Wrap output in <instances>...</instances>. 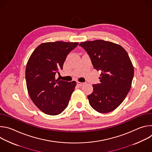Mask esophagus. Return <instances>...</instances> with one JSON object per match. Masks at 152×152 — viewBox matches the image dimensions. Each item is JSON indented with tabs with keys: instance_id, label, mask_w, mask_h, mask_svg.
Instances as JSON below:
<instances>
[{
	"instance_id": "obj_1",
	"label": "esophagus",
	"mask_w": 152,
	"mask_h": 152,
	"mask_svg": "<svg viewBox=\"0 0 152 152\" xmlns=\"http://www.w3.org/2000/svg\"><path fill=\"white\" fill-rule=\"evenodd\" d=\"M84 84V83L83 82H77V85H79V86H82Z\"/></svg>"
}]
</instances>
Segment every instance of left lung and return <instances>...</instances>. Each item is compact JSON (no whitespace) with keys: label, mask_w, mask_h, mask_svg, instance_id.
<instances>
[{"label":"left lung","mask_w":152,"mask_h":152,"mask_svg":"<svg viewBox=\"0 0 152 152\" xmlns=\"http://www.w3.org/2000/svg\"><path fill=\"white\" fill-rule=\"evenodd\" d=\"M79 46L87 52L94 68L101 71L100 83L93 85V91L88 96L91 106L100 113L114 111L131 88L134 69L127 53L121 46L102 39Z\"/></svg>","instance_id":"8db88e82"}]
</instances>
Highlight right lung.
<instances>
[{
	"mask_svg": "<svg viewBox=\"0 0 152 152\" xmlns=\"http://www.w3.org/2000/svg\"><path fill=\"white\" fill-rule=\"evenodd\" d=\"M78 42H49L39 45L31 55L25 76L29 95L37 107L50 115L61 114L69 104L76 82L55 79L68 54Z\"/></svg>",
	"mask_w": 152,
	"mask_h": 152,
	"instance_id": "obj_1",
	"label": "right lung"
}]
</instances>
